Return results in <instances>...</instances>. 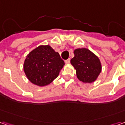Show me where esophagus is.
I'll return each instance as SVG.
<instances>
[{"instance_id": "1", "label": "esophagus", "mask_w": 125, "mask_h": 125, "mask_svg": "<svg viewBox=\"0 0 125 125\" xmlns=\"http://www.w3.org/2000/svg\"><path fill=\"white\" fill-rule=\"evenodd\" d=\"M65 63H66V64L70 63V59H68V60H65Z\"/></svg>"}]
</instances>
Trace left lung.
<instances>
[{"label":"left lung","mask_w":125,"mask_h":125,"mask_svg":"<svg viewBox=\"0 0 125 125\" xmlns=\"http://www.w3.org/2000/svg\"><path fill=\"white\" fill-rule=\"evenodd\" d=\"M71 63L76 70L80 81L86 83L94 82L101 72V63L98 57L86 48L76 49Z\"/></svg>","instance_id":"obj_1"}]
</instances>
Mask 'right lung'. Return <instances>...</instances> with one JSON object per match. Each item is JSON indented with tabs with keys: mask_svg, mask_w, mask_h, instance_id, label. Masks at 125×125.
Returning a JSON list of instances; mask_svg holds the SVG:
<instances>
[{
	"mask_svg": "<svg viewBox=\"0 0 125 125\" xmlns=\"http://www.w3.org/2000/svg\"><path fill=\"white\" fill-rule=\"evenodd\" d=\"M64 64L60 54L49 45H41L27 56L24 71L33 84L43 86L57 78Z\"/></svg>",
	"mask_w": 125,
	"mask_h": 125,
	"instance_id": "obj_1",
	"label": "right lung"
}]
</instances>
